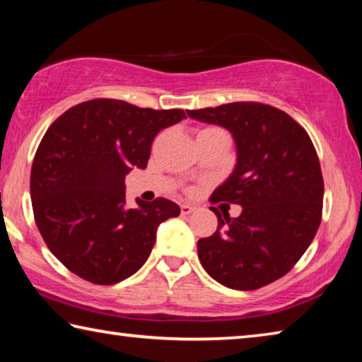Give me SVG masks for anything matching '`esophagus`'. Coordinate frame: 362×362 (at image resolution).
<instances>
[{
  "instance_id": "obj_1",
  "label": "esophagus",
  "mask_w": 362,
  "mask_h": 362,
  "mask_svg": "<svg viewBox=\"0 0 362 362\" xmlns=\"http://www.w3.org/2000/svg\"><path fill=\"white\" fill-rule=\"evenodd\" d=\"M193 211H194V207L189 206V204H182L180 206V214H182V216H189V214H192Z\"/></svg>"
}]
</instances>
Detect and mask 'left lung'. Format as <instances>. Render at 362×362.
<instances>
[{
	"label": "left lung",
	"instance_id": "left-lung-1",
	"mask_svg": "<svg viewBox=\"0 0 362 362\" xmlns=\"http://www.w3.org/2000/svg\"><path fill=\"white\" fill-rule=\"evenodd\" d=\"M235 137L236 168L209 201L243 206L240 217L218 218L217 231L198 241L201 265L230 289L255 291L283 278L313 241L322 217L320 158L302 126L276 107L233 102L187 110Z\"/></svg>",
	"mask_w": 362,
	"mask_h": 362
}]
</instances>
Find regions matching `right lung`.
<instances>
[{
  "instance_id": "right-lung-1",
  "label": "right lung",
  "mask_w": 362,
  "mask_h": 362,
  "mask_svg": "<svg viewBox=\"0 0 362 362\" xmlns=\"http://www.w3.org/2000/svg\"><path fill=\"white\" fill-rule=\"evenodd\" d=\"M183 118L177 108L93 99L49 126L30 175L33 216L49 250L76 276L100 286L129 278L148 259L158 225L179 216L166 198L126 207L124 177L145 169L156 134Z\"/></svg>"
}]
</instances>
